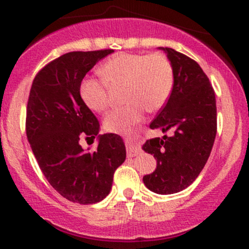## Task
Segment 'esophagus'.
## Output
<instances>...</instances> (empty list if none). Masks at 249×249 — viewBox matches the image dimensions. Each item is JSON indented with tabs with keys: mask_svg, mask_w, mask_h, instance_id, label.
<instances>
[{
	"mask_svg": "<svg viewBox=\"0 0 249 249\" xmlns=\"http://www.w3.org/2000/svg\"><path fill=\"white\" fill-rule=\"evenodd\" d=\"M126 152H127V157H136L142 152V148L141 146H138V145L127 144Z\"/></svg>",
	"mask_w": 249,
	"mask_h": 249,
	"instance_id": "1",
	"label": "esophagus"
}]
</instances>
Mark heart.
<instances>
[{
    "label": "heart",
    "instance_id": "1",
    "mask_svg": "<svg viewBox=\"0 0 249 249\" xmlns=\"http://www.w3.org/2000/svg\"><path fill=\"white\" fill-rule=\"evenodd\" d=\"M99 72L111 85L125 83L124 99L127 103L111 110L104 118L105 128L113 133L130 132L141 122L145 108L151 112L159 110L173 89L172 64L162 53H117L102 65ZM106 82L91 77L81 85L83 101L96 112L107 110L110 103Z\"/></svg>",
    "mask_w": 249,
    "mask_h": 249
}]
</instances>
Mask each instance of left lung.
<instances>
[{"mask_svg":"<svg viewBox=\"0 0 249 249\" xmlns=\"http://www.w3.org/2000/svg\"><path fill=\"white\" fill-rule=\"evenodd\" d=\"M173 89L150 127L162 131V138L142 145L153 154L157 168L142 178L145 186L158 194H173L190 186L206 165L216 134L215 93L206 73L194 59L171 48Z\"/></svg>","mask_w":249,"mask_h":249,"instance_id":"obj_1","label":"left lung"}]
</instances>
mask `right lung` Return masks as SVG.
I'll use <instances>...</instances> for the list:
<instances>
[{"mask_svg":"<svg viewBox=\"0 0 249 249\" xmlns=\"http://www.w3.org/2000/svg\"><path fill=\"white\" fill-rule=\"evenodd\" d=\"M111 53L72 51L53 59L34 78L28 99L25 130L38 166L57 192L77 204L104 199L126 158L121 136H98V119L81 97L83 78ZM96 136V150H83L79 139Z\"/></svg>","mask_w":249,"mask_h":249,"instance_id":"right-lung-1","label":"right lung"}]
</instances>
